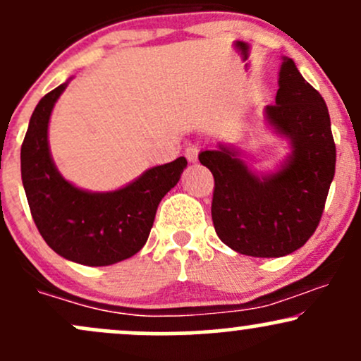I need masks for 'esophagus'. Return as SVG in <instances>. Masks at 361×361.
I'll list each match as a JSON object with an SVG mask.
<instances>
[{
  "instance_id": "obj_1",
  "label": "esophagus",
  "mask_w": 361,
  "mask_h": 361,
  "mask_svg": "<svg viewBox=\"0 0 361 361\" xmlns=\"http://www.w3.org/2000/svg\"><path fill=\"white\" fill-rule=\"evenodd\" d=\"M185 157L188 159V162H197V159H199V147L188 145L185 149Z\"/></svg>"
}]
</instances>
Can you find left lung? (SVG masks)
Here are the masks:
<instances>
[{"label":"left lung","mask_w":361,"mask_h":361,"mask_svg":"<svg viewBox=\"0 0 361 361\" xmlns=\"http://www.w3.org/2000/svg\"><path fill=\"white\" fill-rule=\"evenodd\" d=\"M263 123L289 154L271 171H256L244 152L219 142L199 154L214 176L212 223L223 244L254 257H280L308 242L324 212L336 173L331 116L325 100L282 56L275 105Z\"/></svg>","instance_id":"1"}]
</instances>
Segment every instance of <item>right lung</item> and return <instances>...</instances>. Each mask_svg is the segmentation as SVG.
<instances>
[{
  "mask_svg": "<svg viewBox=\"0 0 361 361\" xmlns=\"http://www.w3.org/2000/svg\"><path fill=\"white\" fill-rule=\"evenodd\" d=\"M71 79L44 94L30 116L20 150L22 185L41 237L59 256L85 267H109L145 245L159 202L176 187L187 159L154 166L117 190L75 187L55 166L48 140L53 107Z\"/></svg>",
  "mask_w": 361,
  "mask_h": 361,
  "instance_id": "add662e5",
  "label": "right lung"
}]
</instances>
